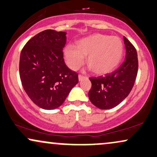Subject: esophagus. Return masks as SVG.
I'll return each instance as SVG.
<instances>
[{
  "label": "esophagus",
  "instance_id": "obj_1",
  "mask_svg": "<svg viewBox=\"0 0 157 157\" xmlns=\"http://www.w3.org/2000/svg\"><path fill=\"white\" fill-rule=\"evenodd\" d=\"M86 76H84V75H79V76H78V78H79V80H82V79H84V78H86Z\"/></svg>",
  "mask_w": 157,
  "mask_h": 157
}]
</instances>
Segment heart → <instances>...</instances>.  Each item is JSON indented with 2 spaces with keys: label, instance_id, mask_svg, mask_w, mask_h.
<instances>
[{
  "label": "heart",
  "instance_id": "heart-1",
  "mask_svg": "<svg viewBox=\"0 0 157 157\" xmlns=\"http://www.w3.org/2000/svg\"><path fill=\"white\" fill-rule=\"evenodd\" d=\"M124 54V44L119 37L109 36L97 33L81 39L77 47L69 44L64 50V58L67 66L77 70L84 63L94 73L105 75L114 70L121 60Z\"/></svg>",
  "mask_w": 157,
  "mask_h": 157
}]
</instances>
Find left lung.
<instances>
[{
    "label": "left lung",
    "mask_w": 157,
    "mask_h": 157,
    "mask_svg": "<svg viewBox=\"0 0 157 157\" xmlns=\"http://www.w3.org/2000/svg\"><path fill=\"white\" fill-rule=\"evenodd\" d=\"M126 58L121 67L105 77H90L91 88L88 92L90 101L101 109L115 107L127 97L135 85L138 70L137 50L124 36Z\"/></svg>",
    "instance_id": "8db88e82"
}]
</instances>
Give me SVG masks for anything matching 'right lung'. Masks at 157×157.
<instances>
[{"label": "right lung", "instance_id": "obj_1", "mask_svg": "<svg viewBox=\"0 0 157 157\" xmlns=\"http://www.w3.org/2000/svg\"><path fill=\"white\" fill-rule=\"evenodd\" d=\"M66 33L45 30L31 38L20 53V77L25 91L44 109L60 107L78 82V74L63 59Z\"/></svg>", "mask_w": 157, "mask_h": 157}]
</instances>
